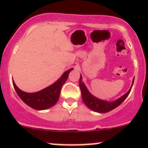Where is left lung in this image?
I'll use <instances>...</instances> for the list:
<instances>
[{
    "mask_svg": "<svg viewBox=\"0 0 148 148\" xmlns=\"http://www.w3.org/2000/svg\"><path fill=\"white\" fill-rule=\"evenodd\" d=\"M134 78L133 79L132 87H130L129 90L126 94H124L123 96H122L119 99H116V100L112 101H108L98 99L96 96L92 95L89 92V90H88V89L85 86L84 83L82 82V77L80 75V78H79V85L81 90V94H82L83 102L84 103V104L90 110L94 111V112H100V113H105V112H110V111L112 110L117 107H118L127 99V97L129 96V93L131 92V89H132L133 84H134Z\"/></svg>",
    "mask_w": 148,
    "mask_h": 148,
    "instance_id": "8db88e82",
    "label": "left lung"
}]
</instances>
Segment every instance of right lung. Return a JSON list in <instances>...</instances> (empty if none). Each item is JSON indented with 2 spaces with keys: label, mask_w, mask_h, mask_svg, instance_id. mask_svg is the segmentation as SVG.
<instances>
[{
  "label": "right lung",
  "mask_w": 148,
  "mask_h": 148,
  "mask_svg": "<svg viewBox=\"0 0 148 148\" xmlns=\"http://www.w3.org/2000/svg\"><path fill=\"white\" fill-rule=\"evenodd\" d=\"M72 70H73V68L65 71L55 82L36 92L28 93L21 90L16 85L14 80H12L13 86L16 94L26 105L35 110H46L55 105L59 100L61 87L67 80L70 72Z\"/></svg>",
  "instance_id": "obj_1"
}]
</instances>
